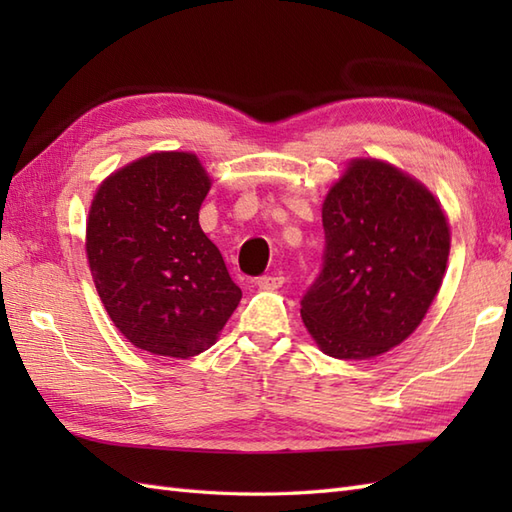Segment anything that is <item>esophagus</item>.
I'll return each mask as SVG.
<instances>
[{
	"label": "esophagus",
	"instance_id": "esophagus-1",
	"mask_svg": "<svg viewBox=\"0 0 512 512\" xmlns=\"http://www.w3.org/2000/svg\"><path fill=\"white\" fill-rule=\"evenodd\" d=\"M257 286L262 290H277V288L284 286V277H281V273H270L266 277H259Z\"/></svg>",
	"mask_w": 512,
	"mask_h": 512
}]
</instances>
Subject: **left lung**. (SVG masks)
I'll return each instance as SVG.
<instances>
[{"label":"left lung","instance_id":"1","mask_svg":"<svg viewBox=\"0 0 512 512\" xmlns=\"http://www.w3.org/2000/svg\"><path fill=\"white\" fill-rule=\"evenodd\" d=\"M325 259L301 301L323 354L367 361L416 332L449 262V217L427 184L380 158H352L321 206Z\"/></svg>","mask_w":512,"mask_h":512}]
</instances>
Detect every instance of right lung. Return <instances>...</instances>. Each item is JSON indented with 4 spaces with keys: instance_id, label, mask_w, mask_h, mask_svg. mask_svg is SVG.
<instances>
[{
    "instance_id": "1",
    "label": "right lung",
    "mask_w": 512,
    "mask_h": 512,
    "mask_svg": "<svg viewBox=\"0 0 512 512\" xmlns=\"http://www.w3.org/2000/svg\"><path fill=\"white\" fill-rule=\"evenodd\" d=\"M211 184L193 151H154L110 173L92 198L85 255L96 292L147 354L209 350L242 299L198 222Z\"/></svg>"
}]
</instances>
